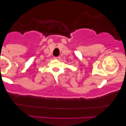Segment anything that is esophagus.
Here are the masks:
<instances>
[{
  "mask_svg": "<svg viewBox=\"0 0 126 126\" xmlns=\"http://www.w3.org/2000/svg\"><path fill=\"white\" fill-rule=\"evenodd\" d=\"M60 56H57V57H54V59L55 60H60Z\"/></svg>",
  "mask_w": 126,
  "mask_h": 126,
  "instance_id": "34e87169",
  "label": "esophagus"
}]
</instances>
